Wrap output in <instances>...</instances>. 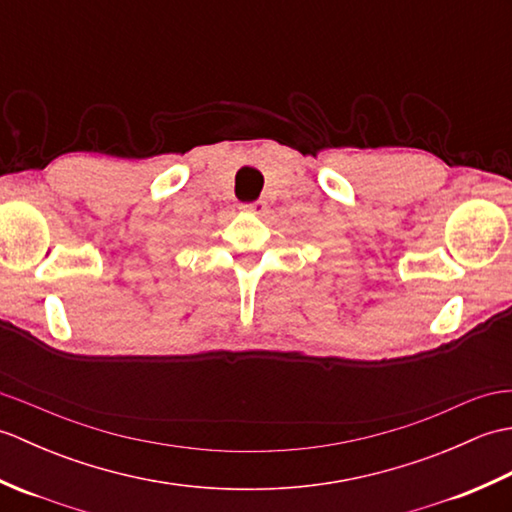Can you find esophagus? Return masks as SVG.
<instances>
[{
	"label": "esophagus",
	"instance_id": "esophagus-1",
	"mask_svg": "<svg viewBox=\"0 0 512 512\" xmlns=\"http://www.w3.org/2000/svg\"><path fill=\"white\" fill-rule=\"evenodd\" d=\"M239 211H242L244 215H255V217H259V215H264L266 211H268V206H266V202H248V204H242L239 206Z\"/></svg>",
	"mask_w": 512,
	"mask_h": 512
}]
</instances>
